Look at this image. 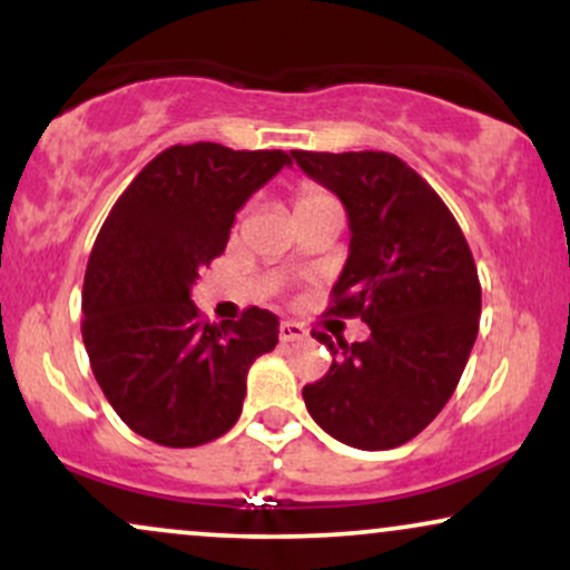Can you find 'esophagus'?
<instances>
[{
  "mask_svg": "<svg viewBox=\"0 0 570 570\" xmlns=\"http://www.w3.org/2000/svg\"><path fill=\"white\" fill-rule=\"evenodd\" d=\"M305 335H307L305 326H299V324H294V322H284V324L278 326L281 343H294V340H303Z\"/></svg>",
  "mask_w": 570,
  "mask_h": 570,
  "instance_id": "obj_1",
  "label": "esophagus"
}]
</instances>
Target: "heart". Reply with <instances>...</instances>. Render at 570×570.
<instances>
[{"mask_svg":"<svg viewBox=\"0 0 570 570\" xmlns=\"http://www.w3.org/2000/svg\"><path fill=\"white\" fill-rule=\"evenodd\" d=\"M324 206H337V200L322 187L299 185L297 195H294V212L305 214V212H316V208H324Z\"/></svg>","mask_w":570,"mask_h":570,"instance_id":"1","label":"heart"}]
</instances>
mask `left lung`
I'll return each instance as SVG.
<instances>
[{
	"label": "left lung",
	"instance_id": "obj_1",
	"mask_svg": "<svg viewBox=\"0 0 570 570\" xmlns=\"http://www.w3.org/2000/svg\"><path fill=\"white\" fill-rule=\"evenodd\" d=\"M292 158L348 212V263L326 313L370 326L364 343L313 332L332 367L305 385V407L337 442L399 448L440 415L472 353L482 311L472 248L440 195L396 155L294 149Z\"/></svg>",
	"mask_w": 570,
	"mask_h": 570
}]
</instances>
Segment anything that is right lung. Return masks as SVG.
Listing matches in <instances>:
<instances>
[{
	"mask_svg": "<svg viewBox=\"0 0 570 570\" xmlns=\"http://www.w3.org/2000/svg\"><path fill=\"white\" fill-rule=\"evenodd\" d=\"M292 158L281 149L176 144L117 198L82 284V343L104 396L128 429L198 448L240 417L246 372L278 343V318L246 307L212 324L189 299L225 252L235 212Z\"/></svg>",
	"mask_w": 570,
	"mask_h": 570,
	"instance_id": "right-lung-1",
	"label": "right lung"
}]
</instances>
